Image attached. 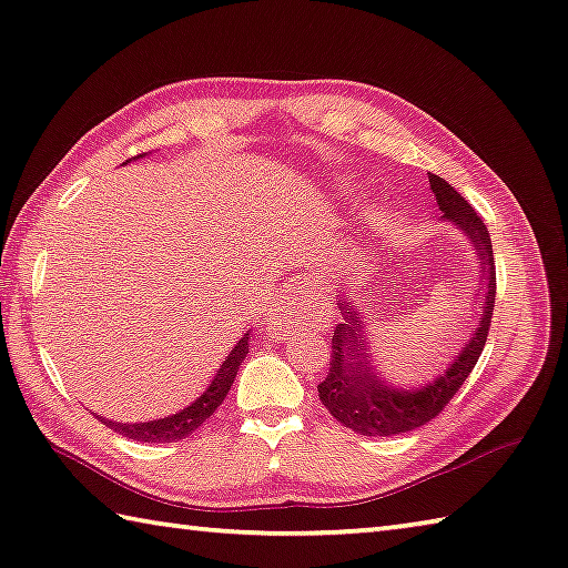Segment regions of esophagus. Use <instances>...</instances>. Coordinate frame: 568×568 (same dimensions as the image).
<instances>
[{"instance_id": "1", "label": "esophagus", "mask_w": 568, "mask_h": 568, "mask_svg": "<svg viewBox=\"0 0 568 568\" xmlns=\"http://www.w3.org/2000/svg\"><path fill=\"white\" fill-rule=\"evenodd\" d=\"M288 314H306L312 318H326L331 314V304L326 302V296L321 294H308L304 298H298L294 292H288L282 304H276L274 308L266 312V321L272 326H282L288 318Z\"/></svg>"}]
</instances>
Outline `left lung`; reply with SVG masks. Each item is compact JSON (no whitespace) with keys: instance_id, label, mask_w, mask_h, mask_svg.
I'll return each instance as SVG.
<instances>
[{"instance_id":"1","label":"left lung","mask_w":568,"mask_h":568,"mask_svg":"<svg viewBox=\"0 0 568 568\" xmlns=\"http://www.w3.org/2000/svg\"><path fill=\"white\" fill-rule=\"evenodd\" d=\"M427 180H430L437 207L443 210V220L463 230L477 252L479 272H483L485 280V286H479V292L475 294L479 298V324L465 338L463 351L447 363L443 373H437L435 381L423 383L420 388H398V385L385 383L378 376L376 366L371 363L373 356L368 353L366 321L361 316L363 308H353L351 298L341 292L338 308L344 314V324L336 326L334 338H331L328 376L318 383V400L326 405V410L341 425L361 435L385 437L410 433L440 415L459 390V385L473 373L479 353L485 348L491 312H495V254H491V240L485 220L443 178L427 173Z\"/></svg>"}]
</instances>
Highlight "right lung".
I'll list each match as a JSON object with an SVG mask.
<instances>
[{
	"instance_id": "right-lung-1",
	"label": "right lung",
	"mask_w": 568,
	"mask_h": 568,
	"mask_svg": "<svg viewBox=\"0 0 568 568\" xmlns=\"http://www.w3.org/2000/svg\"><path fill=\"white\" fill-rule=\"evenodd\" d=\"M250 353V331L244 334L237 346H234L227 356H224L222 366L217 368L215 378L210 381V385L205 388V393L200 395L197 400H192L187 408H183L180 413H173L168 417H158V420H148V423H113L109 417H99L103 425H109L111 430H115L118 435L131 437V440L138 443H178L183 437L192 435L197 427L207 420V417L215 413L222 400L227 398V393L232 388L234 378H237V371L244 363V356Z\"/></svg>"
}]
</instances>
